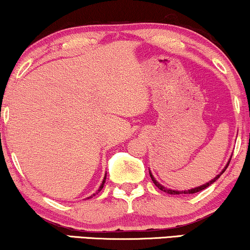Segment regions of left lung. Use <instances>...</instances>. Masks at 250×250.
Segmentation results:
<instances>
[{"label": "left lung", "mask_w": 250, "mask_h": 250, "mask_svg": "<svg viewBox=\"0 0 250 250\" xmlns=\"http://www.w3.org/2000/svg\"><path fill=\"white\" fill-rule=\"evenodd\" d=\"M230 160H231V158L229 159V162H228V164L227 165H225V167L223 169H222V172L220 173V174H217L216 176L214 177V179H211L209 182H207V183H205V184H203V186H200V187H196V188H193V189H190V190H183V191H179V190H172V189H167V188H165L164 186H162V184H160L158 181H157L155 177H153V175H152V173H151V170H149V174H150V177H151V180H152V182L155 183V186L158 188L159 190H162V191H164V192H166V193H169V194H182V193H184V194H188V193H196V192H199V191H203L204 189H206L207 187H209L210 184H213L215 181H216L217 179H220V176L222 175V174H223L224 172H225V169L228 168V166H229V164H230Z\"/></svg>", "instance_id": "left-lung-1"}]
</instances>
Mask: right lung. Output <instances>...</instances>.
<instances>
[{
  "label": "right lung",
  "instance_id": "obj_1",
  "mask_svg": "<svg viewBox=\"0 0 250 250\" xmlns=\"http://www.w3.org/2000/svg\"><path fill=\"white\" fill-rule=\"evenodd\" d=\"M105 176H107V175H104V181H102V183L100 184V187H99V189H98V191H97V192H95V193H93V194H92V196H90V197H88V199H90V198H92V197H94L95 196V194H98L99 192H100V191L102 190V188H104V182H105Z\"/></svg>",
  "mask_w": 250,
  "mask_h": 250
}]
</instances>
